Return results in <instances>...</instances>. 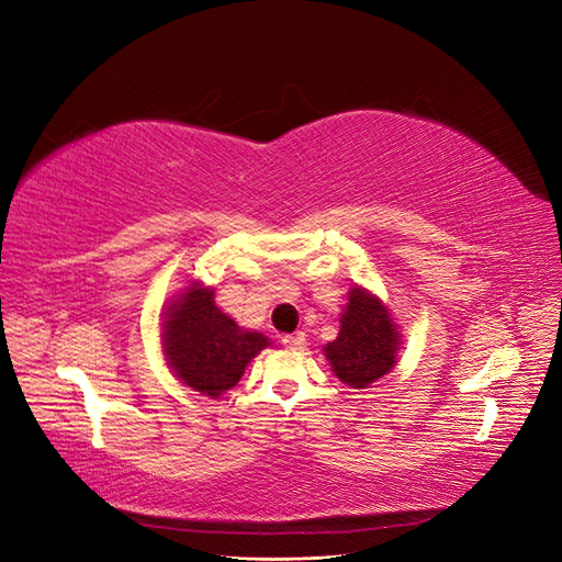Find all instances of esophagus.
I'll list each match as a JSON object with an SVG mask.
<instances>
[{
  "label": "esophagus",
  "instance_id": "34e87169",
  "mask_svg": "<svg viewBox=\"0 0 562 562\" xmlns=\"http://www.w3.org/2000/svg\"><path fill=\"white\" fill-rule=\"evenodd\" d=\"M283 347H288V349H300V347H304V333H295V335H283Z\"/></svg>",
  "mask_w": 562,
  "mask_h": 562
}]
</instances>
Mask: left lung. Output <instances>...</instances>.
Returning a JSON list of instances; mask_svg holds the SVG:
<instances>
[{"label":"left lung","instance_id":"1","mask_svg":"<svg viewBox=\"0 0 562 562\" xmlns=\"http://www.w3.org/2000/svg\"><path fill=\"white\" fill-rule=\"evenodd\" d=\"M339 335L323 347L335 375L351 389H366L396 366L401 333L384 302L356 285L339 318Z\"/></svg>","mask_w":562,"mask_h":562}]
</instances>
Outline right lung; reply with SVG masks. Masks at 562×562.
I'll return each instance as SVG.
<instances>
[{"mask_svg": "<svg viewBox=\"0 0 562 562\" xmlns=\"http://www.w3.org/2000/svg\"><path fill=\"white\" fill-rule=\"evenodd\" d=\"M213 288L199 281L168 302L161 323L166 363L176 378L203 396L220 398L241 380L246 366L269 339L250 333L215 307Z\"/></svg>", "mask_w": 562, "mask_h": 562, "instance_id": "add662e5", "label": "right lung"}]
</instances>
